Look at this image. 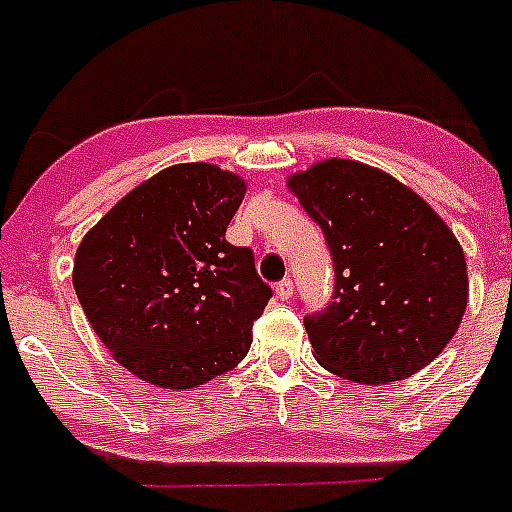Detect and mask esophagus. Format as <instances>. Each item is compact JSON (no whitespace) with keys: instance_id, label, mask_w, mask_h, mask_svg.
Returning <instances> with one entry per match:
<instances>
[{"instance_id":"1","label":"esophagus","mask_w":512,"mask_h":512,"mask_svg":"<svg viewBox=\"0 0 512 512\" xmlns=\"http://www.w3.org/2000/svg\"><path fill=\"white\" fill-rule=\"evenodd\" d=\"M276 297L278 299H292L294 297V284H292V278H284V281H278L276 284Z\"/></svg>"}]
</instances>
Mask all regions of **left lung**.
I'll list each match as a JSON object with an SVG mask.
<instances>
[{
	"label": "left lung",
	"instance_id": "8db88e82",
	"mask_svg": "<svg viewBox=\"0 0 512 512\" xmlns=\"http://www.w3.org/2000/svg\"><path fill=\"white\" fill-rule=\"evenodd\" d=\"M286 186L334 257V302L305 318L315 360L357 384L426 368L468 305V268L450 226L410 186L365 162L328 157Z\"/></svg>",
	"mask_w": 512,
	"mask_h": 512
}]
</instances>
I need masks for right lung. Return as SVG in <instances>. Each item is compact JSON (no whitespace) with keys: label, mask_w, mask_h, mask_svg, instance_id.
<instances>
[{"label":"right lung","mask_w":512,"mask_h":512,"mask_svg":"<svg viewBox=\"0 0 512 512\" xmlns=\"http://www.w3.org/2000/svg\"><path fill=\"white\" fill-rule=\"evenodd\" d=\"M247 184L181 162L131 189L76 249L73 286L94 334L128 373L194 389L242 363L270 286L226 242Z\"/></svg>","instance_id":"add662e5"}]
</instances>
